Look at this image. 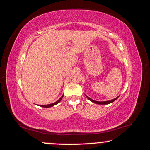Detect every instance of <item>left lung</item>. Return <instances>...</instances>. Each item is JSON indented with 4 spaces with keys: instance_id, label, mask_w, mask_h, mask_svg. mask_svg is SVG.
<instances>
[{
    "instance_id": "left-lung-1",
    "label": "left lung",
    "mask_w": 150,
    "mask_h": 150,
    "mask_svg": "<svg viewBox=\"0 0 150 150\" xmlns=\"http://www.w3.org/2000/svg\"><path fill=\"white\" fill-rule=\"evenodd\" d=\"M85 96H86V95H85ZM86 97H87V98H88V100H89L90 101H91L92 102H93V103H95V104H108L112 103V102H113L114 101H115V100H116L117 99V98H119V96H118V97L115 98H114L113 100H108V101H103V102H98V101H96V100H93L91 99V98H90L89 97H88L87 96H86Z\"/></svg>"
}]
</instances>
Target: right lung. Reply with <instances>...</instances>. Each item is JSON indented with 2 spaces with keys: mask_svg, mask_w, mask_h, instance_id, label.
I'll return each mask as SVG.
<instances>
[{
  "mask_svg": "<svg viewBox=\"0 0 150 150\" xmlns=\"http://www.w3.org/2000/svg\"><path fill=\"white\" fill-rule=\"evenodd\" d=\"M63 97V95L62 96H61V97L60 98H59V100H57V102H54V103H52V104H46V105H39V106H40L41 107H44V108H49V107H52V106H54V105H56V104H58L59 102H60L61 100H62Z\"/></svg>",
  "mask_w": 150,
  "mask_h": 150,
  "instance_id": "1",
  "label": "right lung"
}]
</instances>
